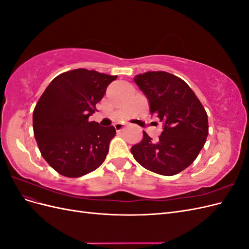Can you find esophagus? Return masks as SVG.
Listing matches in <instances>:
<instances>
[{
    "label": "esophagus",
    "mask_w": 249,
    "mask_h": 249,
    "mask_svg": "<svg viewBox=\"0 0 249 249\" xmlns=\"http://www.w3.org/2000/svg\"><path fill=\"white\" fill-rule=\"evenodd\" d=\"M115 129H116V131L117 132H119V131H122L123 129H124V124H116L115 125Z\"/></svg>",
    "instance_id": "esophagus-1"
}]
</instances>
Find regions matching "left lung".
Masks as SVG:
<instances>
[{"label": "left lung", "mask_w": 249, "mask_h": 249, "mask_svg": "<svg viewBox=\"0 0 249 249\" xmlns=\"http://www.w3.org/2000/svg\"><path fill=\"white\" fill-rule=\"evenodd\" d=\"M149 102L150 113L163 123L159 141L143 131L131 148L135 160L161 176H175L196 159L209 134L208 115L185 81L166 71H147L134 79Z\"/></svg>", "instance_id": "obj_1"}]
</instances>
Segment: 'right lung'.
I'll return each mask as SVG.
<instances>
[{
	"label": "right lung",
	"mask_w": 249,
	"mask_h": 249,
	"mask_svg": "<svg viewBox=\"0 0 249 249\" xmlns=\"http://www.w3.org/2000/svg\"><path fill=\"white\" fill-rule=\"evenodd\" d=\"M117 76L78 69L53 80L33 111V131L43 159L61 176L79 178L100 167L115 127L90 122L95 105Z\"/></svg>",
	"instance_id": "1"
}]
</instances>
